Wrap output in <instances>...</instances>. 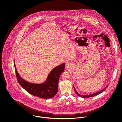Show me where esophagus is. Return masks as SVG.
Wrapping results in <instances>:
<instances>
[{
	"instance_id": "obj_1",
	"label": "esophagus",
	"mask_w": 122,
	"mask_h": 122,
	"mask_svg": "<svg viewBox=\"0 0 122 122\" xmlns=\"http://www.w3.org/2000/svg\"><path fill=\"white\" fill-rule=\"evenodd\" d=\"M69 64H68V63H66V66H69Z\"/></svg>"
}]
</instances>
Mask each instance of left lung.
I'll use <instances>...</instances> for the list:
<instances>
[{
  "label": "left lung",
  "mask_w": 122,
  "mask_h": 122,
  "mask_svg": "<svg viewBox=\"0 0 122 122\" xmlns=\"http://www.w3.org/2000/svg\"><path fill=\"white\" fill-rule=\"evenodd\" d=\"M108 85H107L106 87H105L104 89H102V90L99 91V92H97L93 93V94H90V95H86V96H85V95H84H84H81V94H79V93H78L76 91V89H75V88L74 86V90H75V91L76 93V94H77L78 96H79V97H82V98H88V97H94V96H97V95H98L99 94L102 93V92L104 91L105 90H106V88L108 87Z\"/></svg>",
  "instance_id": "obj_1"
}]
</instances>
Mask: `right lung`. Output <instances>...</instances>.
I'll use <instances>...</instances> for the list:
<instances>
[{"mask_svg": "<svg viewBox=\"0 0 122 122\" xmlns=\"http://www.w3.org/2000/svg\"><path fill=\"white\" fill-rule=\"evenodd\" d=\"M15 74L18 83L31 95L41 98H51L54 97L58 90V81L64 70L65 64H61L54 68L47 76L46 81L41 84H35L25 81L18 73L14 60Z\"/></svg>", "mask_w": 122, "mask_h": 122, "instance_id": "add662e5", "label": "right lung"}]
</instances>
